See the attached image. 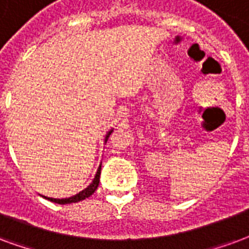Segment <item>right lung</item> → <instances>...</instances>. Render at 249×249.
I'll return each mask as SVG.
<instances>
[{
    "instance_id": "add662e5",
    "label": "right lung",
    "mask_w": 249,
    "mask_h": 249,
    "mask_svg": "<svg viewBox=\"0 0 249 249\" xmlns=\"http://www.w3.org/2000/svg\"><path fill=\"white\" fill-rule=\"evenodd\" d=\"M111 132L112 130H110V131L107 132L105 142H107V139H108V137H110V134H111ZM99 175H101V167L98 168L97 174H95V178H94V180L91 182V184L87 187V188H85L83 191L79 192V194L74 195V196L66 197V199H54V197H48V196H43V197H45V199H48V200L53 201V203H58V204H70V203H77V201H81L83 200V199H86V197L91 196L92 194L95 192V190H97L98 186H99Z\"/></svg>"
}]
</instances>
